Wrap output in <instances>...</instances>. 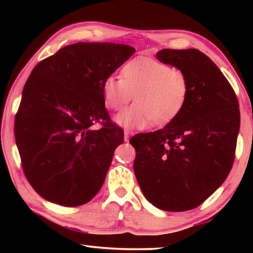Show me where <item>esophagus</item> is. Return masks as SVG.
Masks as SVG:
<instances>
[{
  "label": "esophagus",
  "mask_w": 253,
  "mask_h": 253,
  "mask_svg": "<svg viewBox=\"0 0 253 253\" xmlns=\"http://www.w3.org/2000/svg\"><path fill=\"white\" fill-rule=\"evenodd\" d=\"M131 134L132 132L129 130H127V129L124 130V139H125V142H128V140H129V137L131 136Z\"/></svg>",
  "instance_id": "esophagus-1"
}]
</instances>
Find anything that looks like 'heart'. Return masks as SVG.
<instances>
[{
  "label": "heart",
  "mask_w": 253,
  "mask_h": 253,
  "mask_svg": "<svg viewBox=\"0 0 253 253\" xmlns=\"http://www.w3.org/2000/svg\"><path fill=\"white\" fill-rule=\"evenodd\" d=\"M122 77H107L102 83V97L109 109L121 110L135 93V104L116 116V123L123 127L145 129L155 121L166 124L185 107L188 79L178 68L139 58L123 67Z\"/></svg>",
  "instance_id": "b5f03b06"
}]
</instances>
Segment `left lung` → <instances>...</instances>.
<instances>
[{
    "label": "left lung",
    "instance_id": "1",
    "mask_svg": "<svg viewBox=\"0 0 253 253\" xmlns=\"http://www.w3.org/2000/svg\"><path fill=\"white\" fill-rule=\"evenodd\" d=\"M157 60L185 72L188 97L162 129L137 134L134 172L148 202L169 212L195 209L228 177L240 128L239 102L229 81L196 49H163Z\"/></svg>",
    "mask_w": 253,
    "mask_h": 253
}]
</instances>
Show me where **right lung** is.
<instances>
[{"mask_svg": "<svg viewBox=\"0 0 253 253\" xmlns=\"http://www.w3.org/2000/svg\"><path fill=\"white\" fill-rule=\"evenodd\" d=\"M134 52L126 44L78 42L34 67L14 131L25 177L44 200L79 207L99 192L124 142L105 108L102 83ZM99 121L104 127L92 130Z\"/></svg>", "mask_w": 253, "mask_h": 253, "instance_id": "obj_1", "label": "right lung"}]
</instances>
